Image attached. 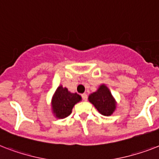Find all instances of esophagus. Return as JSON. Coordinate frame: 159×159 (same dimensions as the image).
<instances>
[{"instance_id":"1","label":"esophagus","mask_w":159,"mask_h":159,"mask_svg":"<svg viewBox=\"0 0 159 159\" xmlns=\"http://www.w3.org/2000/svg\"><path fill=\"white\" fill-rule=\"evenodd\" d=\"M82 100H83L84 101H86V100H87V95H86V93L82 94Z\"/></svg>"}]
</instances>
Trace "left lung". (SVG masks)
<instances>
[{"label":"left lung","instance_id":"1","mask_svg":"<svg viewBox=\"0 0 159 159\" xmlns=\"http://www.w3.org/2000/svg\"><path fill=\"white\" fill-rule=\"evenodd\" d=\"M88 100L100 114L106 117L112 115L117 108V102L105 84H101L97 91L91 93Z\"/></svg>","mask_w":159,"mask_h":159}]
</instances>
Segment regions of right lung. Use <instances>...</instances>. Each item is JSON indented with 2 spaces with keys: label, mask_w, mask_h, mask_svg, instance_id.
Instances as JSON below:
<instances>
[{
  "label": "right lung",
  "mask_w": 159,
  "mask_h": 159,
  "mask_svg": "<svg viewBox=\"0 0 159 159\" xmlns=\"http://www.w3.org/2000/svg\"><path fill=\"white\" fill-rule=\"evenodd\" d=\"M82 100L77 93H72L62 85L58 86L51 99V112L56 118L63 119L72 113L73 106Z\"/></svg>",
  "instance_id": "1"
}]
</instances>
